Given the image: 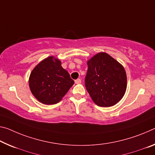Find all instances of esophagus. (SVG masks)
I'll use <instances>...</instances> for the list:
<instances>
[{"label":"esophagus","instance_id":"obj_1","mask_svg":"<svg viewBox=\"0 0 155 155\" xmlns=\"http://www.w3.org/2000/svg\"><path fill=\"white\" fill-rule=\"evenodd\" d=\"M74 82H75L76 84H80V83H81V80L80 78H77V79H76L74 81Z\"/></svg>","mask_w":155,"mask_h":155}]
</instances>
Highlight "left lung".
Listing matches in <instances>:
<instances>
[{
    "label": "left lung",
    "mask_w": 155,
    "mask_h": 155,
    "mask_svg": "<svg viewBox=\"0 0 155 155\" xmlns=\"http://www.w3.org/2000/svg\"><path fill=\"white\" fill-rule=\"evenodd\" d=\"M85 85L91 98L101 107H110L122 99L127 86L126 73L119 62L100 52L87 62Z\"/></svg>",
    "instance_id": "1"
}]
</instances>
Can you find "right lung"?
<instances>
[{"mask_svg": "<svg viewBox=\"0 0 155 155\" xmlns=\"http://www.w3.org/2000/svg\"><path fill=\"white\" fill-rule=\"evenodd\" d=\"M74 81L61 61L53 56L45 58L34 68L29 79L33 95L44 104H56L62 99Z\"/></svg>", "mask_w": 155, "mask_h": 155, "instance_id": "1", "label": "right lung"}]
</instances>
